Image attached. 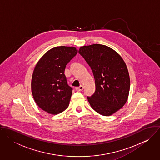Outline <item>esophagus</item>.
<instances>
[{
  "label": "esophagus",
  "instance_id": "obj_1",
  "mask_svg": "<svg viewBox=\"0 0 160 160\" xmlns=\"http://www.w3.org/2000/svg\"><path fill=\"white\" fill-rule=\"evenodd\" d=\"M83 89H84V87H83V86H82V85L80 86L79 87L76 88V90L78 91H82Z\"/></svg>",
  "mask_w": 160,
  "mask_h": 160
}]
</instances>
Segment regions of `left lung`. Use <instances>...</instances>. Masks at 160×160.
Instances as JSON below:
<instances>
[{
    "mask_svg": "<svg viewBox=\"0 0 160 160\" xmlns=\"http://www.w3.org/2000/svg\"><path fill=\"white\" fill-rule=\"evenodd\" d=\"M79 54L90 66L95 91L88 97L92 108L108 116L121 109L128 100L130 78L126 65L113 49L101 44L81 47Z\"/></svg>",
    "mask_w": 160,
    "mask_h": 160,
    "instance_id": "left-lung-1",
    "label": "left lung"
}]
</instances>
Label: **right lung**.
<instances>
[{
    "instance_id": "add662e5",
    "label": "right lung",
    "mask_w": 160,
    "mask_h": 160,
    "mask_svg": "<svg viewBox=\"0 0 160 160\" xmlns=\"http://www.w3.org/2000/svg\"><path fill=\"white\" fill-rule=\"evenodd\" d=\"M77 53L73 47H55L46 52L34 68L32 94L38 107L49 114L60 113L68 107L72 89L67 83L65 69Z\"/></svg>"
}]
</instances>
